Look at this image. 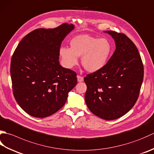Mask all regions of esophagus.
I'll use <instances>...</instances> for the list:
<instances>
[{
    "label": "esophagus",
    "mask_w": 154,
    "mask_h": 154,
    "mask_svg": "<svg viewBox=\"0 0 154 154\" xmlns=\"http://www.w3.org/2000/svg\"><path fill=\"white\" fill-rule=\"evenodd\" d=\"M77 81H79V82H82V81H83V77L82 76L77 75Z\"/></svg>",
    "instance_id": "1"
}]
</instances>
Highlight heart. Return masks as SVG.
I'll list each match as a JSON object with an SVG mask.
<instances>
[{
  "mask_svg": "<svg viewBox=\"0 0 154 154\" xmlns=\"http://www.w3.org/2000/svg\"><path fill=\"white\" fill-rule=\"evenodd\" d=\"M71 48L61 47L59 55L65 67L73 68L81 57V64L86 71L95 72L106 65L112 52V45L105 38H98L88 35L75 37L70 41Z\"/></svg>",
  "mask_w": 154,
  "mask_h": 154,
  "instance_id": "b5f03b06",
  "label": "heart"
}]
</instances>
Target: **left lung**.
<instances>
[{
    "instance_id": "left-lung-1",
    "label": "left lung",
    "mask_w": 154,
    "mask_h": 154,
    "mask_svg": "<svg viewBox=\"0 0 154 154\" xmlns=\"http://www.w3.org/2000/svg\"><path fill=\"white\" fill-rule=\"evenodd\" d=\"M116 49L104 67L87 75L85 100L89 109L100 118L113 120L124 116L139 97L143 65L136 46L125 34L112 31Z\"/></svg>"
}]
</instances>
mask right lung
Segmentation results:
<instances>
[{
	"label": "right lung",
	"mask_w": 154,
	"mask_h": 154,
	"mask_svg": "<svg viewBox=\"0 0 154 154\" xmlns=\"http://www.w3.org/2000/svg\"><path fill=\"white\" fill-rule=\"evenodd\" d=\"M74 29L64 23L55 29H37L18 45L11 58L14 97L29 115L43 118L65 105L76 85L77 73L59 64L61 42Z\"/></svg>",
	"instance_id": "right-lung-1"
}]
</instances>
